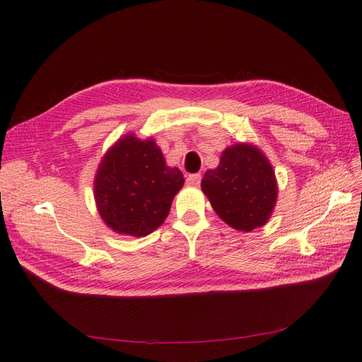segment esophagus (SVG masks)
Listing matches in <instances>:
<instances>
[{
	"label": "esophagus",
	"instance_id": "esophagus-1",
	"mask_svg": "<svg viewBox=\"0 0 362 362\" xmlns=\"http://www.w3.org/2000/svg\"><path fill=\"white\" fill-rule=\"evenodd\" d=\"M201 173H192L187 177V180H185V182H187V185H192V187H198V185L201 184Z\"/></svg>",
	"mask_w": 362,
	"mask_h": 362
}]
</instances>
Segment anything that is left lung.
Instances as JSON below:
<instances>
[{"label": "left lung", "mask_w": 362, "mask_h": 362, "mask_svg": "<svg viewBox=\"0 0 362 362\" xmlns=\"http://www.w3.org/2000/svg\"><path fill=\"white\" fill-rule=\"evenodd\" d=\"M201 187L217 216L245 233L267 223L278 198L270 161L249 144L228 146L218 166L205 172Z\"/></svg>", "instance_id": "left-lung-1"}]
</instances>
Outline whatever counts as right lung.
I'll use <instances>...</instances> for the list:
<instances>
[{"label": "right lung", "mask_w": 362, "mask_h": 362, "mask_svg": "<svg viewBox=\"0 0 362 362\" xmlns=\"http://www.w3.org/2000/svg\"><path fill=\"white\" fill-rule=\"evenodd\" d=\"M95 202L115 233L145 237L164 222L184 185L178 168H169L154 139L133 133L105 152L93 181Z\"/></svg>", "instance_id": "obj_1"}]
</instances>
